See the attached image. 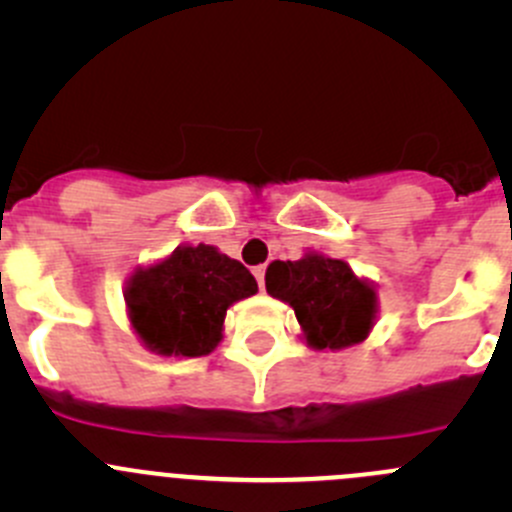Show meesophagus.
Returning a JSON list of instances; mask_svg holds the SVG:
<instances>
[{
	"mask_svg": "<svg viewBox=\"0 0 512 512\" xmlns=\"http://www.w3.org/2000/svg\"><path fill=\"white\" fill-rule=\"evenodd\" d=\"M252 275H255L257 285H260V289H265V265H257L255 270H252Z\"/></svg>",
	"mask_w": 512,
	"mask_h": 512,
	"instance_id": "1",
	"label": "esophagus"
}]
</instances>
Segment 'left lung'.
<instances>
[{"label":"left lung","mask_w":512,"mask_h":512,"mask_svg":"<svg viewBox=\"0 0 512 512\" xmlns=\"http://www.w3.org/2000/svg\"><path fill=\"white\" fill-rule=\"evenodd\" d=\"M265 287L297 314L312 349H347L369 337L376 319V289L344 260L307 252L302 260H275Z\"/></svg>","instance_id":"obj_1"}]
</instances>
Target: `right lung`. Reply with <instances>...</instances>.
<instances>
[{"label": "right lung", "mask_w": 512, "mask_h": 512, "mask_svg": "<svg viewBox=\"0 0 512 512\" xmlns=\"http://www.w3.org/2000/svg\"><path fill=\"white\" fill-rule=\"evenodd\" d=\"M255 292L242 262L213 245H183L128 277V319L151 352L205 356L223 339L227 307Z\"/></svg>", "instance_id": "right-lung-1"}]
</instances>
